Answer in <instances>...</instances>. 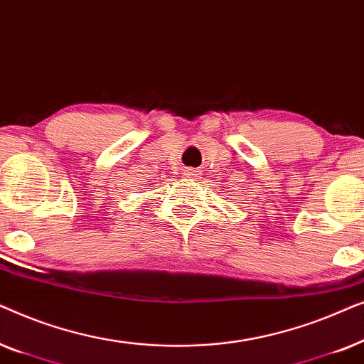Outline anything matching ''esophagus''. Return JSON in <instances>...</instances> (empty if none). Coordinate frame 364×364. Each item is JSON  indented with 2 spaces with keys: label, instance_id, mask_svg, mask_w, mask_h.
<instances>
[{
  "label": "esophagus",
  "instance_id": "34e87169",
  "mask_svg": "<svg viewBox=\"0 0 364 364\" xmlns=\"http://www.w3.org/2000/svg\"><path fill=\"white\" fill-rule=\"evenodd\" d=\"M182 176L186 178H196V177H198V171H196V168H191V167L183 168Z\"/></svg>",
  "mask_w": 364,
  "mask_h": 364
}]
</instances>
